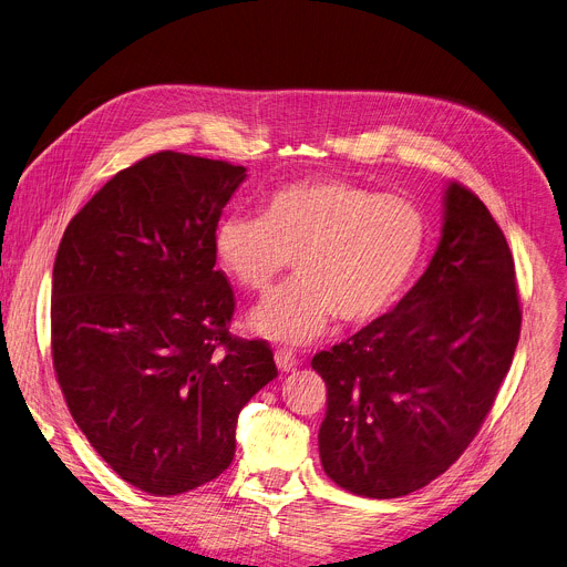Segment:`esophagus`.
<instances>
[{"mask_svg": "<svg viewBox=\"0 0 567 567\" xmlns=\"http://www.w3.org/2000/svg\"><path fill=\"white\" fill-rule=\"evenodd\" d=\"M276 364H278V369H280L282 373H287V371H291L298 362H296V357H293L291 350L278 348V350H276Z\"/></svg>", "mask_w": 567, "mask_h": 567, "instance_id": "34e87169", "label": "esophagus"}]
</instances>
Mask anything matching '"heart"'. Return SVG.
Masks as SVG:
<instances>
[{"label":"heart","mask_w":567,"mask_h":567,"mask_svg":"<svg viewBox=\"0 0 567 567\" xmlns=\"http://www.w3.org/2000/svg\"><path fill=\"white\" fill-rule=\"evenodd\" d=\"M427 241L421 205L402 194L337 178H310L271 189L260 217L226 215L213 233L219 269L244 291L265 293L293 257L296 280L250 315L265 339L310 343L337 317L367 326L395 305Z\"/></svg>","instance_id":"obj_1"}]
</instances>
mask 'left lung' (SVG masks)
Masks as SVG:
<instances>
[{
	"instance_id": "left-lung-1",
	"label": "left lung",
	"mask_w": 567,
	"mask_h": 567,
	"mask_svg": "<svg viewBox=\"0 0 567 567\" xmlns=\"http://www.w3.org/2000/svg\"><path fill=\"white\" fill-rule=\"evenodd\" d=\"M516 267L486 205L447 183L439 246L391 312L315 354L328 386L326 475L373 499L409 495L471 445L520 339Z\"/></svg>"
}]
</instances>
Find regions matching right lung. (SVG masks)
<instances>
[{"label": "right lung", "mask_w": 567, "mask_h": 567, "mask_svg": "<svg viewBox=\"0 0 567 567\" xmlns=\"http://www.w3.org/2000/svg\"><path fill=\"white\" fill-rule=\"evenodd\" d=\"M246 169L161 151L115 174L65 228L51 354L70 414L131 486L178 495L235 456L241 406L276 375L267 341L228 332L213 233Z\"/></svg>", "instance_id": "add662e5"}]
</instances>
